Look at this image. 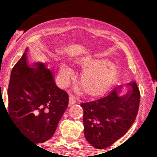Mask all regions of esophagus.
Listing matches in <instances>:
<instances>
[{
	"mask_svg": "<svg viewBox=\"0 0 157 157\" xmlns=\"http://www.w3.org/2000/svg\"><path fill=\"white\" fill-rule=\"evenodd\" d=\"M68 103L70 105H74V104L76 103V97L75 96H70L69 100H68Z\"/></svg>",
	"mask_w": 157,
	"mask_h": 157,
	"instance_id": "obj_1",
	"label": "esophagus"
}]
</instances>
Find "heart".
I'll return each instance as SVG.
<instances>
[{"instance_id":"heart-1","label":"heart","mask_w":157,"mask_h":157,"mask_svg":"<svg viewBox=\"0 0 157 157\" xmlns=\"http://www.w3.org/2000/svg\"><path fill=\"white\" fill-rule=\"evenodd\" d=\"M80 64L88 69L81 77V85L86 91L98 93L110 87L117 80L120 70L111 63L103 59H87L80 61ZM72 69L66 64L60 66V77L66 83L72 75Z\"/></svg>"}]
</instances>
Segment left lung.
<instances>
[{"instance_id": "8db88e82", "label": "left lung", "mask_w": 157, "mask_h": 157, "mask_svg": "<svg viewBox=\"0 0 157 157\" xmlns=\"http://www.w3.org/2000/svg\"><path fill=\"white\" fill-rule=\"evenodd\" d=\"M128 92L120 95L122 85L105 97L81 104L86 140L97 149L109 147L129 130L137 115L140 93L135 82L127 84Z\"/></svg>"}]
</instances>
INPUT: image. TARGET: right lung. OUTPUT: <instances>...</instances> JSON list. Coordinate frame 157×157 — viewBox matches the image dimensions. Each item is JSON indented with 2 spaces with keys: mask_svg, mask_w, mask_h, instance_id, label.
I'll list each match as a JSON object with an SVG mask.
<instances>
[{
  "mask_svg": "<svg viewBox=\"0 0 157 157\" xmlns=\"http://www.w3.org/2000/svg\"><path fill=\"white\" fill-rule=\"evenodd\" d=\"M28 48L12 70L8 88L9 116L35 144L49 140L67 109L68 95L55 82L43 63L29 65Z\"/></svg>",
  "mask_w": 157,
  "mask_h": 157,
  "instance_id": "right-lung-1",
  "label": "right lung"
}]
</instances>
